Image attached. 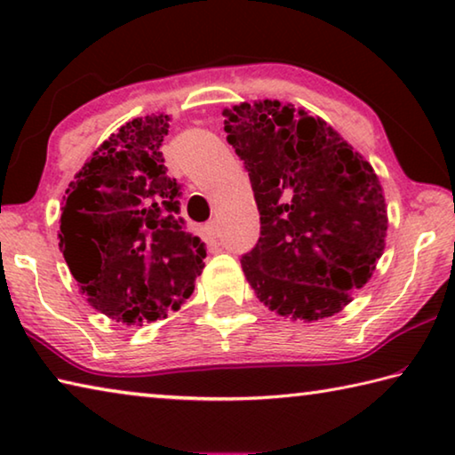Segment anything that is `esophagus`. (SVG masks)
Returning a JSON list of instances; mask_svg holds the SVG:
<instances>
[{
	"instance_id": "esophagus-1",
	"label": "esophagus",
	"mask_w": 455,
	"mask_h": 455,
	"mask_svg": "<svg viewBox=\"0 0 455 455\" xmlns=\"http://www.w3.org/2000/svg\"><path fill=\"white\" fill-rule=\"evenodd\" d=\"M203 233H204V236H206V238H217V236L220 235V225H219V220H211V222H206V225L203 227Z\"/></svg>"
}]
</instances>
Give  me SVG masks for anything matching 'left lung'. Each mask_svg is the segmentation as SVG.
Instances as JSON below:
<instances>
[{
    "instance_id": "8db88e82",
    "label": "left lung",
    "mask_w": 455,
    "mask_h": 455,
    "mask_svg": "<svg viewBox=\"0 0 455 455\" xmlns=\"http://www.w3.org/2000/svg\"><path fill=\"white\" fill-rule=\"evenodd\" d=\"M244 160L260 238L243 273L284 319L333 317L371 279L387 236V204L373 166L319 116L279 100L222 110Z\"/></svg>"
}]
</instances>
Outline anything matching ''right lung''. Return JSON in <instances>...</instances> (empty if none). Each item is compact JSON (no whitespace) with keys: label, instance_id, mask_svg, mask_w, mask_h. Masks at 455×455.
<instances>
[{"label":"right lung","instance_id":"right-lung-1","mask_svg":"<svg viewBox=\"0 0 455 455\" xmlns=\"http://www.w3.org/2000/svg\"><path fill=\"white\" fill-rule=\"evenodd\" d=\"M168 128L164 112L120 126L76 172L61 204L60 251L80 292L126 325L179 311L204 267V244L179 219L180 187L166 176Z\"/></svg>","mask_w":455,"mask_h":455}]
</instances>
